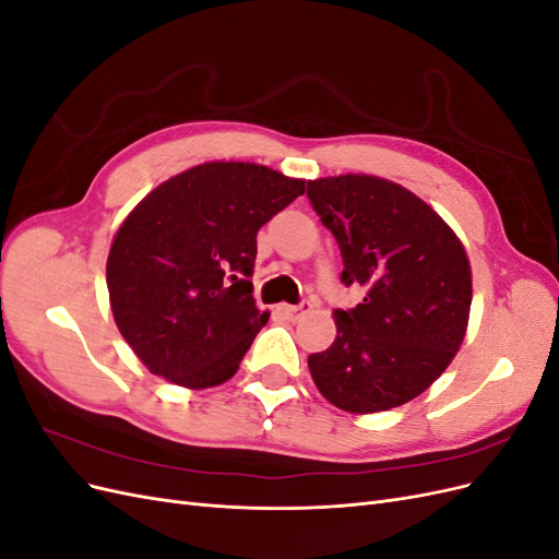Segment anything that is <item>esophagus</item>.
<instances>
[{
	"mask_svg": "<svg viewBox=\"0 0 559 559\" xmlns=\"http://www.w3.org/2000/svg\"><path fill=\"white\" fill-rule=\"evenodd\" d=\"M280 310L289 321H298L302 314L310 312V302H300V306H282Z\"/></svg>",
	"mask_w": 559,
	"mask_h": 559,
	"instance_id": "esophagus-1",
	"label": "esophagus"
}]
</instances>
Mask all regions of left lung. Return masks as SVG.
<instances>
[{
    "instance_id": "left-lung-1",
    "label": "left lung",
    "mask_w": 559,
    "mask_h": 559,
    "mask_svg": "<svg viewBox=\"0 0 559 559\" xmlns=\"http://www.w3.org/2000/svg\"><path fill=\"white\" fill-rule=\"evenodd\" d=\"M308 198L341 247V280L366 289L357 308L333 312V345L310 354L317 389L354 415L413 401L441 378L468 329L462 240L425 200L376 175L308 181Z\"/></svg>"
}]
</instances>
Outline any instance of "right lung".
<instances>
[{
    "instance_id": "1",
    "label": "right lung",
    "mask_w": 559,
    "mask_h": 559,
    "mask_svg": "<svg viewBox=\"0 0 559 559\" xmlns=\"http://www.w3.org/2000/svg\"><path fill=\"white\" fill-rule=\"evenodd\" d=\"M306 193V179L240 160L189 167L142 198L107 259L118 331L154 376L186 389L238 373L265 326L249 282L257 233Z\"/></svg>"
}]
</instances>
